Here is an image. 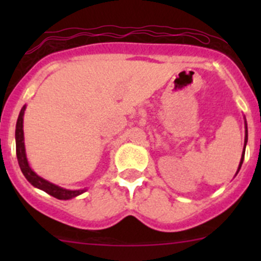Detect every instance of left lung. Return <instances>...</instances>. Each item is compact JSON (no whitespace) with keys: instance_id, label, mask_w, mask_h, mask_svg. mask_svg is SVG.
<instances>
[{"instance_id":"obj_1","label":"left lung","mask_w":261,"mask_h":261,"mask_svg":"<svg viewBox=\"0 0 261 261\" xmlns=\"http://www.w3.org/2000/svg\"><path fill=\"white\" fill-rule=\"evenodd\" d=\"M246 141H247V127H246V135H245V145H246ZM244 156H245V149H244V154H243V156H241V162H240V165H239V170H240V168H241V164H243V162H244Z\"/></svg>"}]
</instances>
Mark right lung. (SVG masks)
Listing matches in <instances>:
<instances>
[{
	"label": "right lung",
	"instance_id": "right-lung-1",
	"mask_svg": "<svg viewBox=\"0 0 261 261\" xmlns=\"http://www.w3.org/2000/svg\"><path fill=\"white\" fill-rule=\"evenodd\" d=\"M26 106H23L21 109L20 115H18L17 123H16V133H15V136H16V155H17V162L18 165H20V169L22 172V174L25 175V178L33 184L36 188L41 189V191L46 192V193L50 194V196L55 197L58 199H70L73 197L80 196L84 192V189L82 191H69V189L60 188V187L55 186V184L50 183V181L43 179V178L39 177L38 174L31 170V168L29 167L28 159H26L25 154V145H23V130H22V121H23V112H25Z\"/></svg>",
	"mask_w": 261,
	"mask_h": 261
}]
</instances>
